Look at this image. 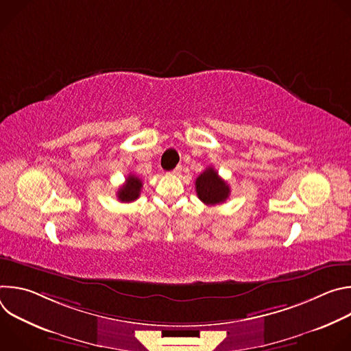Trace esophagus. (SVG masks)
<instances>
[{"mask_svg": "<svg viewBox=\"0 0 351 351\" xmlns=\"http://www.w3.org/2000/svg\"><path fill=\"white\" fill-rule=\"evenodd\" d=\"M182 173V167L180 165H178L173 171H172V175H176V176H179Z\"/></svg>", "mask_w": 351, "mask_h": 351, "instance_id": "1", "label": "esophagus"}]
</instances>
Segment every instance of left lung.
I'll return each instance as SVG.
<instances>
[{"instance_id": "obj_1", "label": "left lung", "mask_w": 351, "mask_h": 351, "mask_svg": "<svg viewBox=\"0 0 351 351\" xmlns=\"http://www.w3.org/2000/svg\"><path fill=\"white\" fill-rule=\"evenodd\" d=\"M195 191L206 206H217L226 202L230 187L213 167H208L195 179Z\"/></svg>"}]
</instances>
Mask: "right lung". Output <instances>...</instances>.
<instances>
[{"instance_id": "right-lung-1", "label": "right lung", "mask_w": 351, "mask_h": 351, "mask_svg": "<svg viewBox=\"0 0 351 351\" xmlns=\"http://www.w3.org/2000/svg\"><path fill=\"white\" fill-rule=\"evenodd\" d=\"M141 187H143L141 180L137 176H134V175H129L126 178L125 184L118 190V194H117L118 199H121L122 203H132V202H134V199H137L138 195H140Z\"/></svg>"}]
</instances>
